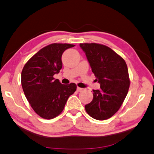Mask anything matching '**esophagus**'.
<instances>
[{"label":"esophagus","mask_w":154,"mask_h":154,"mask_svg":"<svg viewBox=\"0 0 154 154\" xmlns=\"http://www.w3.org/2000/svg\"><path fill=\"white\" fill-rule=\"evenodd\" d=\"M83 90V88H81V87H77V91L81 92V91H82Z\"/></svg>","instance_id":"34e87169"}]
</instances>
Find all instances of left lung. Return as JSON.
<instances>
[{"label":"left lung","mask_w":154,"mask_h":154,"mask_svg":"<svg viewBox=\"0 0 154 154\" xmlns=\"http://www.w3.org/2000/svg\"><path fill=\"white\" fill-rule=\"evenodd\" d=\"M91 70L100 84L93 90V99L85 105L87 113L93 118L105 120L119 109L130 84L126 63L122 57L105 45L81 43Z\"/></svg>","instance_id":"1"}]
</instances>
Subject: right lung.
Here are the masks:
<instances>
[{
    "mask_svg": "<svg viewBox=\"0 0 154 154\" xmlns=\"http://www.w3.org/2000/svg\"><path fill=\"white\" fill-rule=\"evenodd\" d=\"M74 45L53 43L33 55L24 66L21 85L25 97L35 113L50 119L61 113L69 96L76 91V84L63 85L53 75L62 68L64 51Z\"/></svg>",
    "mask_w": 154,
    "mask_h": 154,
    "instance_id": "add662e5",
    "label": "right lung"
}]
</instances>
